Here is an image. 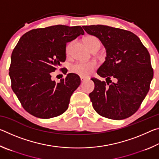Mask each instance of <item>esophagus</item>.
I'll return each mask as SVG.
<instances>
[{
    "label": "esophagus",
    "mask_w": 159,
    "mask_h": 159,
    "mask_svg": "<svg viewBox=\"0 0 159 159\" xmlns=\"http://www.w3.org/2000/svg\"><path fill=\"white\" fill-rule=\"evenodd\" d=\"M88 79L87 77H84V76H80V80H81V82H84L85 80H86Z\"/></svg>",
    "instance_id": "obj_1"
}]
</instances>
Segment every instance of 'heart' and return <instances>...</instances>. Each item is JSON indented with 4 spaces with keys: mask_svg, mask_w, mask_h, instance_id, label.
Instances as JSON below:
<instances>
[{
    "mask_svg": "<svg viewBox=\"0 0 159 159\" xmlns=\"http://www.w3.org/2000/svg\"><path fill=\"white\" fill-rule=\"evenodd\" d=\"M84 43L90 51H97L100 47V41L98 38L95 36H88L84 39ZM71 45L66 47V53L69 54ZM96 67V63L94 61L89 62H79L72 65L71 71L72 73L79 75L80 76H88Z\"/></svg>",
    "mask_w": 159,
    "mask_h": 159,
    "instance_id": "b5f03b06",
    "label": "heart"
}]
</instances>
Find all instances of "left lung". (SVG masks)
Here are the masks:
<instances>
[{
  "mask_svg": "<svg viewBox=\"0 0 159 159\" xmlns=\"http://www.w3.org/2000/svg\"><path fill=\"white\" fill-rule=\"evenodd\" d=\"M82 27L107 50L106 60L97 71L106 81L91 79L95 89L89 97L94 109L109 119L131 116L140 107L154 76L149 51L131 31L100 25Z\"/></svg>",
  "mask_w": 159,
  "mask_h": 159,
  "instance_id": "left-lung-1",
  "label": "left lung"
}]
</instances>
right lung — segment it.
<instances>
[{
	"label": "right lung",
	"instance_id": "obj_1",
	"mask_svg": "<svg viewBox=\"0 0 159 159\" xmlns=\"http://www.w3.org/2000/svg\"><path fill=\"white\" fill-rule=\"evenodd\" d=\"M83 34L80 26L55 25L32 29L20 38L12 52L9 75L13 92L29 114L51 118L68 109L80 77L68 74L57 83L51 79V73L65 61L67 43Z\"/></svg>",
	"mask_w": 159,
	"mask_h": 159
}]
</instances>
